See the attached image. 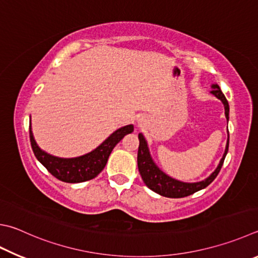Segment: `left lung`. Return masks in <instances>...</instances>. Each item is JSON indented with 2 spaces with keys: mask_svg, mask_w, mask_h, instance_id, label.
<instances>
[{
  "mask_svg": "<svg viewBox=\"0 0 258 258\" xmlns=\"http://www.w3.org/2000/svg\"><path fill=\"white\" fill-rule=\"evenodd\" d=\"M213 90L211 91L213 95L222 101L224 105V114H226L227 120L229 119V104L226 97L220 90V87L218 84H213L212 86ZM139 151H138V167L140 175H141L144 184L147 185L150 189L156 191V193L160 194L162 196H166V198H171V199H180L185 198V196H188L194 194L195 191L201 190L205 188V187L209 186L211 182H212L215 177L221 170V167L223 165L224 158L227 156L228 148H229V138L226 147V151H224L223 157L220 161L219 166L217 169H215L210 177H208L205 180L199 181V182H182L179 180H176L174 178L167 176L165 172H162L159 168L156 166V163L152 161L151 157H150V152L148 149L147 141L143 135L140 133L139 134Z\"/></svg>",
  "mask_w": 258,
  "mask_h": 258,
  "instance_id": "left-lung-1",
  "label": "left lung"
}]
</instances>
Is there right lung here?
Here are the masks:
<instances>
[{"label": "right lung", "mask_w": 258, "mask_h": 258, "mask_svg": "<svg viewBox=\"0 0 258 258\" xmlns=\"http://www.w3.org/2000/svg\"><path fill=\"white\" fill-rule=\"evenodd\" d=\"M134 131L133 125H127L120 127L105 140L99 147L90 153L84 154L82 157L63 159L57 158L44 152L37 145L34 135L29 126V137L32 151H34L38 161L47 169L51 175L57 179L65 182H82L90 180L97 177L104 169L111 151L115 145L123 139L126 134L132 133Z\"/></svg>", "instance_id": "obj_1"}]
</instances>
